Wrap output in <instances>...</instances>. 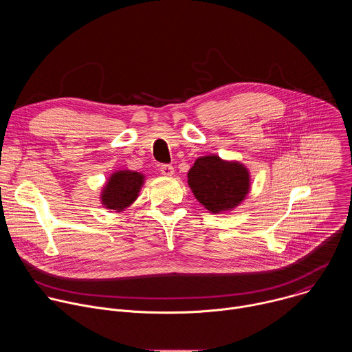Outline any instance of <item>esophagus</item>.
I'll list each match as a JSON object with an SVG mask.
<instances>
[{"label":"esophagus","instance_id":"1","mask_svg":"<svg viewBox=\"0 0 352 352\" xmlns=\"http://www.w3.org/2000/svg\"><path fill=\"white\" fill-rule=\"evenodd\" d=\"M160 173L166 177H171L174 174V167L170 164H162L160 166Z\"/></svg>","mask_w":352,"mask_h":352}]
</instances>
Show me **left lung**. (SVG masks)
<instances>
[{
  "label": "left lung",
  "instance_id": "8db88e82",
  "mask_svg": "<svg viewBox=\"0 0 352 352\" xmlns=\"http://www.w3.org/2000/svg\"><path fill=\"white\" fill-rule=\"evenodd\" d=\"M188 184L195 197L212 213L238 206L249 192V173L239 163L205 156L195 162L188 173Z\"/></svg>",
  "mask_w": 352,
  "mask_h": 352
}]
</instances>
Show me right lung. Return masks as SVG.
I'll list each match as a JSON object with an SVG mask.
<instances>
[{
  "label": "right lung",
  "instance_id": "1",
  "mask_svg": "<svg viewBox=\"0 0 352 352\" xmlns=\"http://www.w3.org/2000/svg\"><path fill=\"white\" fill-rule=\"evenodd\" d=\"M143 185V175L135 171L124 170L114 173L102 193V202L107 209L121 212L138 197Z\"/></svg>",
  "mask_w": 352,
  "mask_h": 352
}]
</instances>
